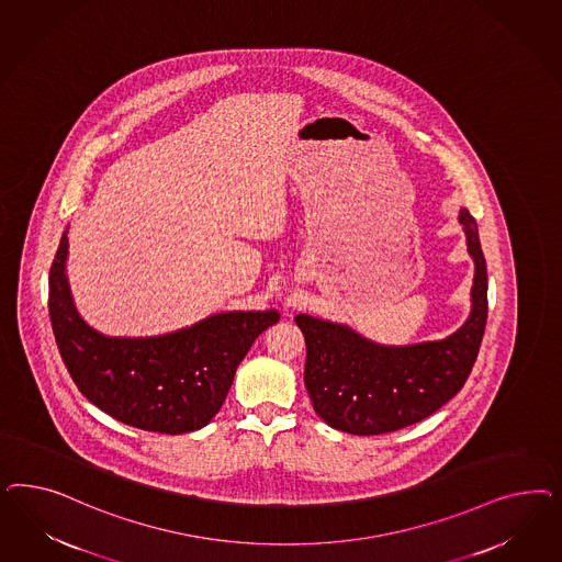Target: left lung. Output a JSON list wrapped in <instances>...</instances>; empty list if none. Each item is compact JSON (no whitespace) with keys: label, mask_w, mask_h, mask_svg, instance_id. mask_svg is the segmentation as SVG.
Segmentation results:
<instances>
[{"label":"left lung","mask_w":562,"mask_h":562,"mask_svg":"<svg viewBox=\"0 0 562 562\" xmlns=\"http://www.w3.org/2000/svg\"><path fill=\"white\" fill-rule=\"evenodd\" d=\"M476 263L472 315L441 341L376 346L341 325L294 317L306 344L305 387L325 423L360 437L416 425L447 404L472 373L488 315V276L476 221L460 214Z\"/></svg>","instance_id":"8db88e82"}]
</instances>
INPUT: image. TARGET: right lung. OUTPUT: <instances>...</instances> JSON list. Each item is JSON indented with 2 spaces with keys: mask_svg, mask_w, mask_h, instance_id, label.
Returning a JSON list of instances; mask_svg holds the SVG:
<instances>
[{
  "mask_svg": "<svg viewBox=\"0 0 562 562\" xmlns=\"http://www.w3.org/2000/svg\"><path fill=\"white\" fill-rule=\"evenodd\" d=\"M66 256L64 233L49 272V317L61 360L88 402L148 432L181 435L207 425L224 404L238 362L280 319L276 311L221 313L160 338H104L74 308Z\"/></svg>",
  "mask_w": 562,
  "mask_h": 562,
  "instance_id": "add662e5",
  "label": "right lung"
}]
</instances>
